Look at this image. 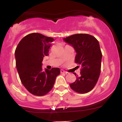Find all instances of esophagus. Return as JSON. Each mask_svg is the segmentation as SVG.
<instances>
[{
	"instance_id": "34e87169",
	"label": "esophagus",
	"mask_w": 122,
	"mask_h": 122,
	"mask_svg": "<svg viewBox=\"0 0 122 122\" xmlns=\"http://www.w3.org/2000/svg\"><path fill=\"white\" fill-rule=\"evenodd\" d=\"M60 71H61V73H67V72H66V71L63 70H61Z\"/></svg>"
}]
</instances>
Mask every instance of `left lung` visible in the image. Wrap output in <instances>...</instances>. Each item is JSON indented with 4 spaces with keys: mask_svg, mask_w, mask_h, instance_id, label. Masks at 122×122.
Instances as JSON below:
<instances>
[{
    "mask_svg": "<svg viewBox=\"0 0 122 122\" xmlns=\"http://www.w3.org/2000/svg\"><path fill=\"white\" fill-rule=\"evenodd\" d=\"M76 50L75 62L81 65L80 76L70 84L71 89L81 94L90 92L96 84L101 71L102 53L99 42L89 34H78L64 38Z\"/></svg>",
    "mask_w": 122,
    "mask_h": 122,
    "instance_id": "left-lung-1",
    "label": "left lung"
}]
</instances>
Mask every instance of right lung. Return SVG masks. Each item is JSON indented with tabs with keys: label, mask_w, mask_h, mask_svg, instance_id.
<instances>
[{
	"label": "right lung",
	"mask_w": 122,
	"mask_h": 122,
	"mask_svg": "<svg viewBox=\"0 0 122 122\" xmlns=\"http://www.w3.org/2000/svg\"><path fill=\"white\" fill-rule=\"evenodd\" d=\"M54 39L39 33L23 37L15 50L16 66L22 84L31 94L42 96L51 90L59 68L42 71V61L48 52Z\"/></svg>",
	"instance_id": "1"
}]
</instances>
